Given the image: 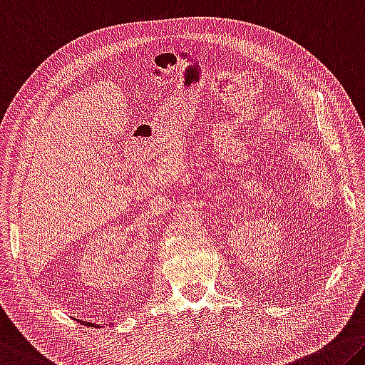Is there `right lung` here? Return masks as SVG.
<instances>
[{"label":"right lung","instance_id":"obj_1","mask_svg":"<svg viewBox=\"0 0 365 365\" xmlns=\"http://www.w3.org/2000/svg\"><path fill=\"white\" fill-rule=\"evenodd\" d=\"M88 325H92V327H94V323H88ZM96 327H99V328H101V325H96Z\"/></svg>","mask_w":365,"mask_h":365}]
</instances>
